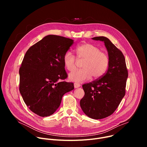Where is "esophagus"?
Masks as SVG:
<instances>
[{"mask_svg": "<svg viewBox=\"0 0 147 147\" xmlns=\"http://www.w3.org/2000/svg\"><path fill=\"white\" fill-rule=\"evenodd\" d=\"M74 87L75 88H78L80 87V84L77 82H74Z\"/></svg>", "mask_w": 147, "mask_h": 147, "instance_id": "34e87169", "label": "esophagus"}]
</instances>
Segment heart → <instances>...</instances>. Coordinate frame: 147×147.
Masks as SVG:
<instances>
[{"instance_id":"1","label":"heart","mask_w":147,"mask_h":147,"mask_svg":"<svg viewBox=\"0 0 147 147\" xmlns=\"http://www.w3.org/2000/svg\"><path fill=\"white\" fill-rule=\"evenodd\" d=\"M77 58L69 52H66L63 58L65 67L70 71L77 67L78 61H83L82 70L69 74V79L77 83L83 82L91 78L97 79L106 73L109 63L108 56L100 49L90 44H83L76 48Z\"/></svg>"}]
</instances>
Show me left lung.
Segmentation results:
<instances>
[{
  "label": "left lung",
  "mask_w": 147,
  "mask_h": 147,
  "mask_svg": "<svg viewBox=\"0 0 147 147\" xmlns=\"http://www.w3.org/2000/svg\"><path fill=\"white\" fill-rule=\"evenodd\" d=\"M92 39L103 42L109 63L107 73L102 77L82 85L85 95L80 100V107L89 117L101 119L111 115L124 96L128 71L123 54L108 38Z\"/></svg>",
  "instance_id": "left-lung-1"
}]
</instances>
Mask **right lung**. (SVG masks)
<instances>
[{"label": "right lung", "instance_id": "1", "mask_svg": "<svg viewBox=\"0 0 147 147\" xmlns=\"http://www.w3.org/2000/svg\"><path fill=\"white\" fill-rule=\"evenodd\" d=\"M74 40L55 35L45 36L27 51L19 70L20 92L28 108L41 117L59 107L63 95L74 84L67 78L63 58Z\"/></svg>", "mask_w": 147, "mask_h": 147}]
</instances>
